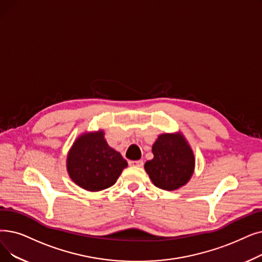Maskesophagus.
<instances>
[{"label": "esophagus", "mask_w": 262, "mask_h": 262, "mask_svg": "<svg viewBox=\"0 0 262 262\" xmlns=\"http://www.w3.org/2000/svg\"><path fill=\"white\" fill-rule=\"evenodd\" d=\"M129 165L135 166V167H142L143 166V161H130Z\"/></svg>", "instance_id": "1"}]
</instances>
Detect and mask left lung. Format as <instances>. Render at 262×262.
Listing matches in <instances>:
<instances>
[{"instance_id": "8db88e82", "label": "left lung", "mask_w": 262, "mask_h": 262, "mask_svg": "<svg viewBox=\"0 0 262 262\" xmlns=\"http://www.w3.org/2000/svg\"><path fill=\"white\" fill-rule=\"evenodd\" d=\"M152 152L154 157L144 164V170L155 186L176 190L188 183L196 161L183 134H161L152 145Z\"/></svg>"}]
</instances>
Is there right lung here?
Here are the masks:
<instances>
[{
	"instance_id": "right-lung-1",
	"label": "right lung",
	"mask_w": 262,
	"mask_h": 262,
	"mask_svg": "<svg viewBox=\"0 0 262 262\" xmlns=\"http://www.w3.org/2000/svg\"><path fill=\"white\" fill-rule=\"evenodd\" d=\"M126 167L127 162L108 145L101 129L79 136L66 159L68 176L74 183L89 191L112 186Z\"/></svg>"
}]
</instances>
